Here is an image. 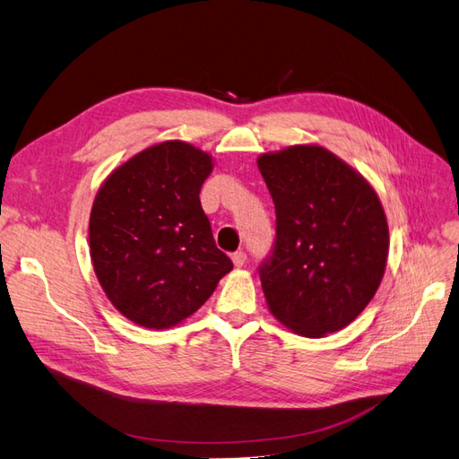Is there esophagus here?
Segmentation results:
<instances>
[{
  "label": "esophagus",
  "instance_id": "1",
  "mask_svg": "<svg viewBox=\"0 0 459 459\" xmlns=\"http://www.w3.org/2000/svg\"><path fill=\"white\" fill-rule=\"evenodd\" d=\"M231 260H233L235 266L241 268V266H245V262H247V255H245L243 251H238V253H233V255H231Z\"/></svg>",
  "mask_w": 459,
  "mask_h": 459
}]
</instances>
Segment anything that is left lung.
Returning <instances> with one entry per match:
<instances>
[{
	"mask_svg": "<svg viewBox=\"0 0 459 459\" xmlns=\"http://www.w3.org/2000/svg\"><path fill=\"white\" fill-rule=\"evenodd\" d=\"M275 204V245L260 266L277 322L319 339L364 312L386 268L388 224L377 191L329 149L307 143L256 159Z\"/></svg>",
	"mask_w": 459,
	"mask_h": 459,
	"instance_id": "obj_1",
	"label": "left lung"
}]
</instances>
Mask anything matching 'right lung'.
<instances>
[{"instance_id": "right-lung-1", "label": "right lung", "mask_w": 459, "mask_h": 459, "mask_svg": "<svg viewBox=\"0 0 459 459\" xmlns=\"http://www.w3.org/2000/svg\"><path fill=\"white\" fill-rule=\"evenodd\" d=\"M212 169L206 151L169 140L135 152L97 191L90 214L93 272L130 322L176 327L231 272L199 199Z\"/></svg>"}]
</instances>
